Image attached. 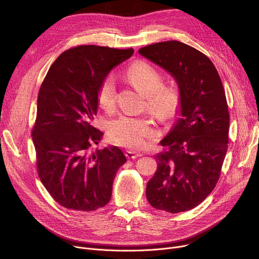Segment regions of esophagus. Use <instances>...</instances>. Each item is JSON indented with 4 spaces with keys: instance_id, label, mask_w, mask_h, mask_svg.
Wrapping results in <instances>:
<instances>
[{
    "instance_id": "1",
    "label": "esophagus",
    "mask_w": 259,
    "mask_h": 259,
    "mask_svg": "<svg viewBox=\"0 0 259 259\" xmlns=\"http://www.w3.org/2000/svg\"><path fill=\"white\" fill-rule=\"evenodd\" d=\"M126 157L128 159H135L137 157H140L142 156V153L138 152V151H135V150H127L126 153H125Z\"/></svg>"
}]
</instances>
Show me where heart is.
<instances>
[{"label": "heart", "instance_id": "heart-1", "mask_svg": "<svg viewBox=\"0 0 259 259\" xmlns=\"http://www.w3.org/2000/svg\"><path fill=\"white\" fill-rule=\"evenodd\" d=\"M126 79L144 92L143 109L148 110L159 122H165L175 115L180 105L178 92L168 85L162 84L163 78L158 70L148 62L136 61L125 71ZM97 101L106 112L113 110L116 101V87L112 76L102 79L97 89ZM155 133L151 121L147 116L121 114L107 126V134L117 146L137 149L146 139Z\"/></svg>", "mask_w": 259, "mask_h": 259}]
</instances>
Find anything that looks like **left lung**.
<instances>
[{
	"label": "left lung",
	"mask_w": 259,
	"mask_h": 259,
	"mask_svg": "<svg viewBox=\"0 0 259 259\" xmlns=\"http://www.w3.org/2000/svg\"><path fill=\"white\" fill-rule=\"evenodd\" d=\"M138 53L174 76L181 96V116L161 140L146 196L153 207L171 214L192 209L214 190L228 147L229 111L221 78L204 54L177 40Z\"/></svg>",
	"instance_id": "obj_1"
}]
</instances>
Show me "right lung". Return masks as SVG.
<instances>
[{"mask_svg": "<svg viewBox=\"0 0 259 259\" xmlns=\"http://www.w3.org/2000/svg\"><path fill=\"white\" fill-rule=\"evenodd\" d=\"M133 52L74 46L58 57L41 83L32 130L37 172L52 197L68 209L91 211L110 200L126 157L117 147L93 152L103 133L92 124L100 82Z\"/></svg>", "mask_w": 259, "mask_h": 259, "instance_id": "right-lung-1", "label": "right lung"}]
</instances>
